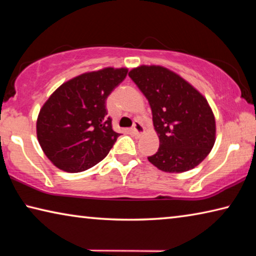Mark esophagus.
I'll return each mask as SVG.
<instances>
[{"mask_svg":"<svg viewBox=\"0 0 256 256\" xmlns=\"http://www.w3.org/2000/svg\"><path fill=\"white\" fill-rule=\"evenodd\" d=\"M133 132L136 134V136H142V134L144 133V125H142L140 122H134V125H133Z\"/></svg>","mask_w":256,"mask_h":256,"instance_id":"34e87169","label":"esophagus"}]
</instances>
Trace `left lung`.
I'll return each mask as SVG.
<instances>
[{"instance_id": "obj_1", "label": "left lung", "mask_w": 256, "mask_h": 256, "mask_svg": "<svg viewBox=\"0 0 256 256\" xmlns=\"http://www.w3.org/2000/svg\"><path fill=\"white\" fill-rule=\"evenodd\" d=\"M128 76L148 99L159 138L149 162L166 172H184L201 164L216 142V120L206 97L160 66L134 68Z\"/></svg>"}]
</instances>
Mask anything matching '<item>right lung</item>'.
I'll return each instance as SVG.
<instances>
[{"label": "right lung", "mask_w": 256, "mask_h": 256, "mask_svg": "<svg viewBox=\"0 0 256 256\" xmlns=\"http://www.w3.org/2000/svg\"><path fill=\"white\" fill-rule=\"evenodd\" d=\"M126 68H104L64 82L38 114L42 151L56 167L80 172L106 157L120 136L107 118L106 99L128 74Z\"/></svg>", "instance_id": "add662e5"}]
</instances>
